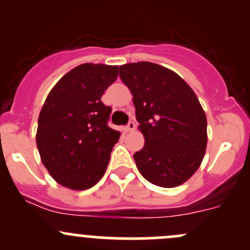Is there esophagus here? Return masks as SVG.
I'll return each mask as SVG.
<instances>
[{
  "label": "esophagus",
  "mask_w": 250,
  "mask_h": 250,
  "mask_svg": "<svg viewBox=\"0 0 250 250\" xmlns=\"http://www.w3.org/2000/svg\"><path fill=\"white\" fill-rule=\"evenodd\" d=\"M135 127H137L135 123L133 122V121H130V122L128 123L127 127H125V132H133V130H135Z\"/></svg>",
  "instance_id": "1"
}]
</instances>
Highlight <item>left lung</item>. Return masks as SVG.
Returning <instances> with one entry per match:
<instances>
[{"label":"left lung","mask_w":250,"mask_h":250,"mask_svg":"<svg viewBox=\"0 0 250 250\" xmlns=\"http://www.w3.org/2000/svg\"><path fill=\"white\" fill-rule=\"evenodd\" d=\"M133 94L145 145L134 153L141 175L153 185L175 188L200 168L206 153L207 117L195 92L178 74L148 62L120 66Z\"/></svg>","instance_id":"8db88e82"}]
</instances>
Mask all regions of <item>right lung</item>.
Returning a JSON list of instances; mask_svg holds the SVG:
<instances>
[{"label":"right lung","instance_id":"right-lung-1","mask_svg":"<svg viewBox=\"0 0 250 250\" xmlns=\"http://www.w3.org/2000/svg\"><path fill=\"white\" fill-rule=\"evenodd\" d=\"M118 66L78 65L52 88L39 116L36 144L53 179L71 190H87L105 174L121 133L107 125L111 107L102 97Z\"/></svg>","mask_w":250,"mask_h":250}]
</instances>
